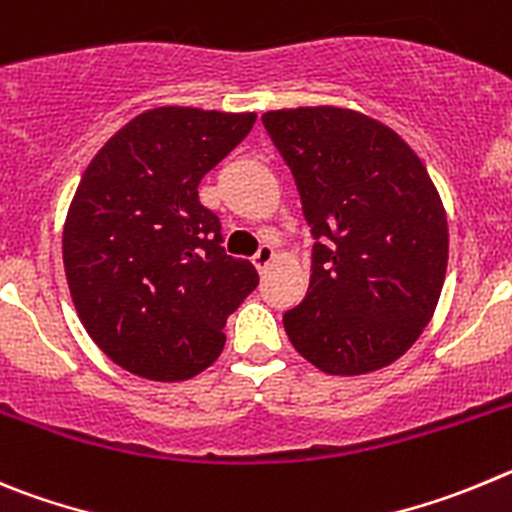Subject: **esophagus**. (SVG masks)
<instances>
[{"label": "esophagus", "mask_w": 512, "mask_h": 512, "mask_svg": "<svg viewBox=\"0 0 512 512\" xmlns=\"http://www.w3.org/2000/svg\"><path fill=\"white\" fill-rule=\"evenodd\" d=\"M275 257H278V252H275L273 247L262 245L260 250L255 252V257H252V262H255V267L260 270V273H265L267 265H273V262H275Z\"/></svg>", "instance_id": "obj_1"}]
</instances>
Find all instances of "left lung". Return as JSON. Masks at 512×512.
Masks as SVG:
<instances>
[{"instance_id":"1","label":"left lung","mask_w":512,"mask_h":512,"mask_svg":"<svg viewBox=\"0 0 512 512\" xmlns=\"http://www.w3.org/2000/svg\"><path fill=\"white\" fill-rule=\"evenodd\" d=\"M293 170L313 237L311 283L283 316L290 344L326 375H367L403 357L439 303L446 209L413 147L344 107L262 114Z\"/></svg>"}]
</instances>
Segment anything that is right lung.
Instances as JSON below:
<instances>
[{"label": "right lung", "instance_id": "right-lung-1", "mask_svg": "<svg viewBox=\"0 0 512 512\" xmlns=\"http://www.w3.org/2000/svg\"><path fill=\"white\" fill-rule=\"evenodd\" d=\"M255 112L158 107L114 132L84 170L63 224L78 319L132 375L191 380L222 354L227 316L257 285L229 257L201 178L252 130Z\"/></svg>", "mask_w": 512, "mask_h": 512}]
</instances>
